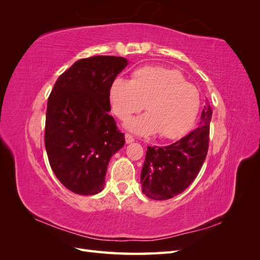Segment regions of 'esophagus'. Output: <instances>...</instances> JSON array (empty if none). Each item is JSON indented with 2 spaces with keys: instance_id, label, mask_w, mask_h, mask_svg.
I'll return each mask as SVG.
<instances>
[{
  "instance_id": "34e87169",
  "label": "esophagus",
  "mask_w": 260,
  "mask_h": 260,
  "mask_svg": "<svg viewBox=\"0 0 260 260\" xmlns=\"http://www.w3.org/2000/svg\"><path fill=\"white\" fill-rule=\"evenodd\" d=\"M124 138H125V143H127V144H130V143H132V142H135V138H133V137L130 136V135H128V133H125Z\"/></svg>"
}]
</instances>
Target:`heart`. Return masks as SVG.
Wrapping results in <instances>:
<instances>
[{
  "label": "heart",
  "instance_id": "b5f03b06",
  "mask_svg": "<svg viewBox=\"0 0 260 260\" xmlns=\"http://www.w3.org/2000/svg\"><path fill=\"white\" fill-rule=\"evenodd\" d=\"M109 100L114 114L121 120L145 106L148 113L132 118L124 127L139 136L159 132L165 139H176L187 131L201 105L198 89L185 82L182 74L159 66L136 69L132 80L116 78L109 88Z\"/></svg>",
  "mask_w": 260,
  "mask_h": 260
}]
</instances>
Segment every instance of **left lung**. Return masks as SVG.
<instances>
[{
  "label": "left lung",
  "instance_id": "1",
  "mask_svg": "<svg viewBox=\"0 0 260 260\" xmlns=\"http://www.w3.org/2000/svg\"><path fill=\"white\" fill-rule=\"evenodd\" d=\"M212 111L206 100L198 128L167 146H147L141 184L147 198L165 201L182 193L206 158Z\"/></svg>",
  "mask_w": 260,
  "mask_h": 260
}]
</instances>
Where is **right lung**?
<instances>
[{
    "mask_svg": "<svg viewBox=\"0 0 260 260\" xmlns=\"http://www.w3.org/2000/svg\"><path fill=\"white\" fill-rule=\"evenodd\" d=\"M128 60L93 56L61 74L50 94L45 148L53 172L69 191L94 195L104 188L108 162L124 144L109 104V88Z\"/></svg>",
    "mask_w": 260,
    "mask_h": 260,
    "instance_id": "add662e5",
    "label": "right lung"
}]
</instances>
